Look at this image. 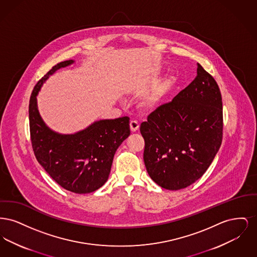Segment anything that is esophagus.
Listing matches in <instances>:
<instances>
[{"mask_svg": "<svg viewBox=\"0 0 257 257\" xmlns=\"http://www.w3.org/2000/svg\"><path fill=\"white\" fill-rule=\"evenodd\" d=\"M139 127H140V125H139V123L137 122L136 120H132V121L130 122V129H131L132 132H136V131L139 129Z\"/></svg>", "mask_w": 257, "mask_h": 257, "instance_id": "34e87169", "label": "esophagus"}]
</instances>
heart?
Masks as SVG:
<instances>
[{"mask_svg": "<svg viewBox=\"0 0 257 257\" xmlns=\"http://www.w3.org/2000/svg\"><path fill=\"white\" fill-rule=\"evenodd\" d=\"M158 101H159V94H158V93H153V94H151L150 96H148V97L144 101V106L147 107L148 109H151V108H153V107L156 106V104L158 103Z\"/></svg>", "mask_w": 257, "mask_h": 257, "instance_id": "1", "label": "heart"}]
</instances>
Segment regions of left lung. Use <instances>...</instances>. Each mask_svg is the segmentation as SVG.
<instances>
[{
	"label": "left lung",
	"mask_w": 257,
	"mask_h": 257,
	"mask_svg": "<svg viewBox=\"0 0 257 257\" xmlns=\"http://www.w3.org/2000/svg\"><path fill=\"white\" fill-rule=\"evenodd\" d=\"M222 126L220 88L197 63L195 80L141 124L150 178L171 191L195 183L220 149Z\"/></svg>",
	"instance_id": "1"
}]
</instances>
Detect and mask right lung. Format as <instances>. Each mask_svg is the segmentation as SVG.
<instances>
[{"instance_id":"1","label":"right lung","mask_w":257,"mask_h":257,"mask_svg":"<svg viewBox=\"0 0 257 257\" xmlns=\"http://www.w3.org/2000/svg\"><path fill=\"white\" fill-rule=\"evenodd\" d=\"M73 62L56 64L34 87L29 105L30 133L36 158L50 176L67 191L88 194L108 180L114 153L130 135V118L102 119L75 134L51 130L39 114L37 95L50 75Z\"/></svg>"}]
</instances>
